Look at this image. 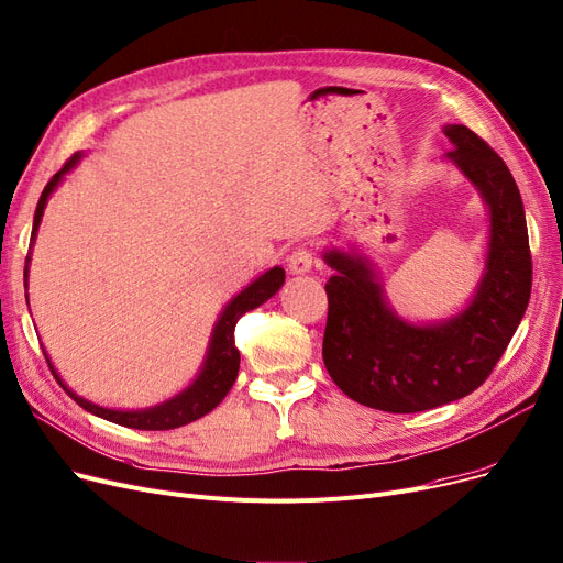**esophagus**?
<instances>
[{
	"label": "esophagus",
	"instance_id": "1",
	"mask_svg": "<svg viewBox=\"0 0 563 563\" xmlns=\"http://www.w3.org/2000/svg\"><path fill=\"white\" fill-rule=\"evenodd\" d=\"M289 264V272L291 274H308L310 266H312V251L306 246H299L289 253L287 257Z\"/></svg>",
	"mask_w": 563,
	"mask_h": 563
}]
</instances>
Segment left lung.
I'll return each instance as SVG.
<instances>
[{"mask_svg": "<svg viewBox=\"0 0 563 563\" xmlns=\"http://www.w3.org/2000/svg\"><path fill=\"white\" fill-rule=\"evenodd\" d=\"M457 165L490 209L483 278L470 306L434 324H411L384 299L368 257L324 253L329 317L324 365L342 394L390 411L413 413L460 400L487 377L522 322L531 295V253L516 179L495 150L460 124L444 129Z\"/></svg>", "mask_w": 563, "mask_h": 563, "instance_id": "left-lung-1", "label": "left lung"}]
</instances>
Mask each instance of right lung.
I'll use <instances>...</instances> for the list:
<instances>
[{"label":"right lung","instance_id":"add662e5","mask_svg":"<svg viewBox=\"0 0 563 563\" xmlns=\"http://www.w3.org/2000/svg\"><path fill=\"white\" fill-rule=\"evenodd\" d=\"M82 154H73L59 173L47 181V186L43 188L38 205H36V213H34V228H32V243L36 239L38 225H41V218H43V209L47 205V198H51L53 190L59 186V181L64 179L66 173H70L73 167L78 165ZM27 264H30V255L27 262H24V287H27ZM285 283V272L280 266L268 268L266 274H262L257 280H253L246 289L239 291V295L225 306V310L218 317V322L213 327L211 333V342H209V350H207V358L202 363V371L200 375L195 377V382L184 388L179 396L169 398L156 407L150 409H137V411H121V409H108V407H99L93 405L85 398H80L78 394H73V390L62 382V377L57 375L55 365L47 358L45 350V361L51 365V371L55 375V379L62 384V388L66 394L76 400L82 409L91 411L93 417H101L106 421H112L117 426H124V428H135V430H173V428H181L190 421H198L202 419L205 413H209L213 407H218L228 394L232 384L236 382V373H239V350L234 345V327L239 322L241 314H246L249 310L262 306L264 301L272 299L276 291L283 287Z\"/></svg>","mask_w":563,"mask_h":563}]
</instances>
